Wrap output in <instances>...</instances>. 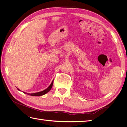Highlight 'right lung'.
I'll list each match as a JSON object with an SVG mask.
<instances>
[{"label":"right lung","mask_w":127,"mask_h":127,"mask_svg":"<svg viewBox=\"0 0 127 127\" xmlns=\"http://www.w3.org/2000/svg\"><path fill=\"white\" fill-rule=\"evenodd\" d=\"M53 82H51V84L49 85V87L48 88H47L46 89H45L44 90H43V91L42 92H38V93H32V94H30V93H25L24 92V93H25V94H28V95H31V96H42V95H44L45 94H46L48 92H49V91H50V89H51V88H52L53 87ZM17 89L20 90L19 89L17 88Z\"/></svg>","instance_id":"obj_1"}]
</instances>
